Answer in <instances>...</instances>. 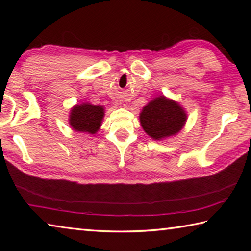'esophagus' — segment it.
Segmentation results:
<instances>
[{"label":"esophagus","mask_w":251,"mask_h":251,"mask_svg":"<svg viewBox=\"0 0 251 251\" xmlns=\"http://www.w3.org/2000/svg\"><path fill=\"white\" fill-rule=\"evenodd\" d=\"M120 104H122V103H120Z\"/></svg>","instance_id":"34e87169"}]
</instances>
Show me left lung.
Segmentation results:
<instances>
[{
	"label": "left lung",
	"instance_id": "left-lung-1",
	"mask_svg": "<svg viewBox=\"0 0 251 251\" xmlns=\"http://www.w3.org/2000/svg\"><path fill=\"white\" fill-rule=\"evenodd\" d=\"M139 122L150 137L163 141L184 128L187 113L176 100L159 95L144 106L139 113Z\"/></svg>",
	"mask_w": 251,
	"mask_h": 251
}]
</instances>
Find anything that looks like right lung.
Returning a JSON list of instances; mask_svg holds the SVG:
<instances>
[{
  "label": "right lung",
  "instance_id": "1",
  "mask_svg": "<svg viewBox=\"0 0 251 251\" xmlns=\"http://www.w3.org/2000/svg\"><path fill=\"white\" fill-rule=\"evenodd\" d=\"M105 116V108L100 105L91 103L76 104L71 108L69 124L72 129L91 135L96 134L101 126Z\"/></svg>",
  "mask_w": 251,
  "mask_h": 251
}]
</instances>
